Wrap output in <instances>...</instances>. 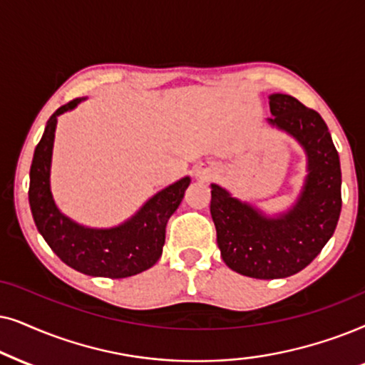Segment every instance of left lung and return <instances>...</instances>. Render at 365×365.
I'll use <instances>...</instances> for the list:
<instances>
[{
  "instance_id": "8db88e82",
  "label": "left lung",
  "mask_w": 365,
  "mask_h": 365,
  "mask_svg": "<svg viewBox=\"0 0 365 365\" xmlns=\"http://www.w3.org/2000/svg\"><path fill=\"white\" fill-rule=\"evenodd\" d=\"M270 123L297 138L307 152L309 175L297 205L279 218H267L212 185L210 213L222 259L254 279H282L305 269L332 237L342 208L341 162L322 116L280 93L270 96Z\"/></svg>"
}]
</instances>
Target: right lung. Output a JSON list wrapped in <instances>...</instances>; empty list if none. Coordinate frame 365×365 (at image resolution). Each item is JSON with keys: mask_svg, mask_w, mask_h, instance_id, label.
Returning a JSON list of instances; mask_svg holds the SVG:
<instances>
[{"mask_svg": "<svg viewBox=\"0 0 365 365\" xmlns=\"http://www.w3.org/2000/svg\"><path fill=\"white\" fill-rule=\"evenodd\" d=\"M81 100H71L48 120L45 133L36 145L30 168V207L38 232L50 249L81 274L125 279L150 269L162 255L168 218L182 202L190 178L158 192L145 203L132 220L108 230H93L71 222L58 210L50 190V165L56 118L75 108Z\"/></svg>", "mask_w": 365, "mask_h": 365, "instance_id": "right-lung-1", "label": "right lung"}]
</instances>
